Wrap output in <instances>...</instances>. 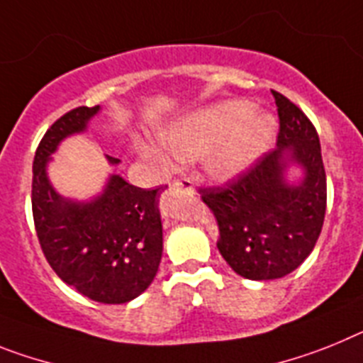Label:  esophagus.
Listing matches in <instances>:
<instances>
[{"label": "esophagus", "instance_id": "34e87169", "mask_svg": "<svg viewBox=\"0 0 363 363\" xmlns=\"http://www.w3.org/2000/svg\"><path fill=\"white\" fill-rule=\"evenodd\" d=\"M173 188H177V190L194 191V182H191L188 177H182V179H177V181H173Z\"/></svg>", "mask_w": 363, "mask_h": 363}]
</instances>
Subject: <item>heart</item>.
Wrapping results in <instances>:
<instances>
[{"label": "heart", "mask_w": 363, "mask_h": 363, "mask_svg": "<svg viewBox=\"0 0 363 363\" xmlns=\"http://www.w3.org/2000/svg\"><path fill=\"white\" fill-rule=\"evenodd\" d=\"M276 137V121L269 113L256 111L248 100H230L184 116L162 133L169 155L181 162L206 157V169L216 181L228 182L270 150ZM160 157L157 151L144 150Z\"/></svg>", "instance_id": "heart-1"}]
</instances>
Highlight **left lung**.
<instances>
[{"label": "left lung", "instance_id": "left-lung-1", "mask_svg": "<svg viewBox=\"0 0 363 363\" xmlns=\"http://www.w3.org/2000/svg\"><path fill=\"white\" fill-rule=\"evenodd\" d=\"M279 115L277 147L254 168L201 197L219 225L220 256L235 274L269 281L291 274L313 252L327 206L320 138L298 106L272 91ZM291 167L302 177L288 181Z\"/></svg>", "mask_w": 363, "mask_h": 363}]
</instances>
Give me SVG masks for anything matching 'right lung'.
I'll return each mask as SVG.
<instances>
[{
	"instance_id": "obj_1",
	"label": "right lung",
	"mask_w": 363,
	"mask_h": 363,
	"mask_svg": "<svg viewBox=\"0 0 363 363\" xmlns=\"http://www.w3.org/2000/svg\"><path fill=\"white\" fill-rule=\"evenodd\" d=\"M100 106L77 107L47 129L33 162V216L47 261L58 277L99 303H128L155 279L162 257L159 199L111 173L91 201L64 197L47 166L62 140L84 133ZM116 166L115 157L106 155ZM168 188V186H166Z\"/></svg>"
}]
</instances>
